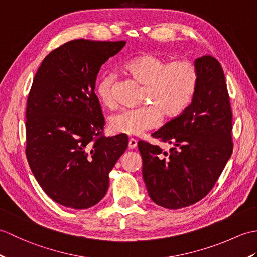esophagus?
<instances>
[{
  "mask_svg": "<svg viewBox=\"0 0 257 257\" xmlns=\"http://www.w3.org/2000/svg\"><path fill=\"white\" fill-rule=\"evenodd\" d=\"M128 147H129V149H135L136 147H137V140L136 139H134V138H132V139H129V143H128Z\"/></svg>",
  "mask_w": 257,
  "mask_h": 257,
  "instance_id": "esophagus-1",
  "label": "esophagus"
}]
</instances>
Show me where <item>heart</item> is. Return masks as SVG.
Listing matches in <instances>:
<instances>
[{
    "instance_id": "obj_1",
    "label": "heart",
    "mask_w": 257,
    "mask_h": 257,
    "mask_svg": "<svg viewBox=\"0 0 257 257\" xmlns=\"http://www.w3.org/2000/svg\"><path fill=\"white\" fill-rule=\"evenodd\" d=\"M124 72L144 85L143 101L151 105L122 109L109 119V128L119 135L138 136L157 127L163 117L172 118L187 108L198 86L199 75L193 63H169L160 55L145 53L123 65ZM116 75H103L96 87L99 100L108 108L114 106L113 84Z\"/></svg>"
}]
</instances>
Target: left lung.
<instances>
[{
  "label": "left lung",
  "mask_w": 257,
  "mask_h": 257,
  "mask_svg": "<svg viewBox=\"0 0 257 257\" xmlns=\"http://www.w3.org/2000/svg\"><path fill=\"white\" fill-rule=\"evenodd\" d=\"M199 80L190 105L152 134L170 151L139 141L143 177L150 199L170 210L203 199L214 187L233 150L232 111L224 73L214 57L196 58Z\"/></svg>",
  "instance_id": "1"
}]
</instances>
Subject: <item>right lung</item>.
<instances>
[{"label": "right lung", "instance_id": "add662e5", "mask_svg": "<svg viewBox=\"0 0 257 257\" xmlns=\"http://www.w3.org/2000/svg\"><path fill=\"white\" fill-rule=\"evenodd\" d=\"M124 41L75 40L51 52L33 79L26 107V157L44 192L81 210L97 204L109 173L128 147L127 135L101 136L105 120L95 94L102 64Z\"/></svg>", "mask_w": 257, "mask_h": 257}]
</instances>
